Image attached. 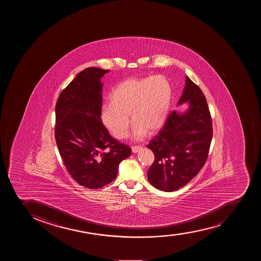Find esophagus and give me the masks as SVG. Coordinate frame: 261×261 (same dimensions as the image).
<instances>
[{
	"label": "esophagus",
	"mask_w": 261,
	"mask_h": 261,
	"mask_svg": "<svg viewBox=\"0 0 261 261\" xmlns=\"http://www.w3.org/2000/svg\"><path fill=\"white\" fill-rule=\"evenodd\" d=\"M141 150H142V146H140V145H135V146H132V151L134 153L139 152V151Z\"/></svg>",
	"instance_id": "obj_1"
}]
</instances>
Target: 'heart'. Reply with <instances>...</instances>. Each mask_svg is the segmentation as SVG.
I'll use <instances>...</instances> for the list:
<instances>
[{"label":"heart","instance_id":"heart-1","mask_svg":"<svg viewBox=\"0 0 261 261\" xmlns=\"http://www.w3.org/2000/svg\"><path fill=\"white\" fill-rule=\"evenodd\" d=\"M172 97V86L165 76L129 78L111 92L110 105L101 110V119L114 137L121 140L128 132L129 115L133 135L140 140L147 131L153 134L163 126Z\"/></svg>","mask_w":261,"mask_h":261}]
</instances>
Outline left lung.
Segmentation results:
<instances>
[{"instance_id":"8db88e82","label":"left lung","mask_w":261,"mask_h":261,"mask_svg":"<svg viewBox=\"0 0 261 261\" xmlns=\"http://www.w3.org/2000/svg\"><path fill=\"white\" fill-rule=\"evenodd\" d=\"M186 101L190 103L188 111L182 115L171 111L147 145L155 155L148 180L160 191H177L187 185L208 156L213 138L211 114L201 88L188 76L178 105Z\"/></svg>"}]
</instances>
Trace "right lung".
Here are the masks:
<instances>
[{
    "mask_svg": "<svg viewBox=\"0 0 261 261\" xmlns=\"http://www.w3.org/2000/svg\"><path fill=\"white\" fill-rule=\"evenodd\" d=\"M109 70H82L61 92L55 106V136L65 168L80 186L98 189L111 183L128 145L111 137L101 120L102 83Z\"/></svg>",
    "mask_w": 261,
    "mask_h": 261,
    "instance_id": "1",
    "label": "right lung"
}]
</instances>
